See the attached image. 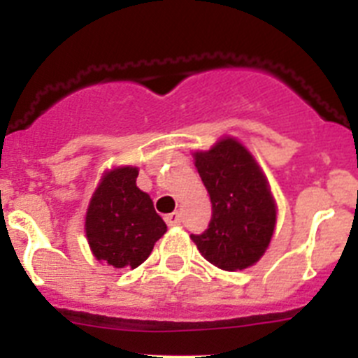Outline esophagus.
I'll return each mask as SVG.
<instances>
[{"instance_id":"1","label":"esophagus","mask_w":358,"mask_h":358,"mask_svg":"<svg viewBox=\"0 0 358 358\" xmlns=\"http://www.w3.org/2000/svg\"><path fill=\"white\" fill-rule=\"evenodd\" d=\"M164 222L169 224L170 227L179 226V224H181V215L177 213V211H173V213H169V215H164Z\"/></svg>"}]
</instances>
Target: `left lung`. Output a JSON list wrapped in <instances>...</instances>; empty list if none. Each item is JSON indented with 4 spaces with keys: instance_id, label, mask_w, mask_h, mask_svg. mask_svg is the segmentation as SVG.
Masks as SVG:
<instances>
[{
    "instance_id": "1",
    "label": "left lung",
    "mask_w": 358,
    "mask_h": 358,
    "mask_svg": "<svg viewBox=\"0 0 358 358\" xmlns=\"http://www.w3.org/2000/svg\"><path fill=\"white\" fill-rule=\"evenodd\" d=\"M195 169L211 199L210 226L192 235L199 252L222 271L252 267L276 227V201L255 156L233 136L194 152Z\"/></svg>"
}]
</instances>
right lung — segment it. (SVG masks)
<instances>
[{
	"instance_id": "1",
	"label": "right lung",
	"mask_w": 358,
	"mask_h": 358,
	"mask_svg": "<svg viewBox=\"0 0 358 358\" xmlns=\"http://www.w3.org/2000/svg\"><path fill=\"white\" fill-rule=\"evenodd\" d=\"M138 166H115L102 173L85 211V238L100 264L136 268L150 256L166 224L150 195L136 186Z\"/></svg>"
}]
</instances>
